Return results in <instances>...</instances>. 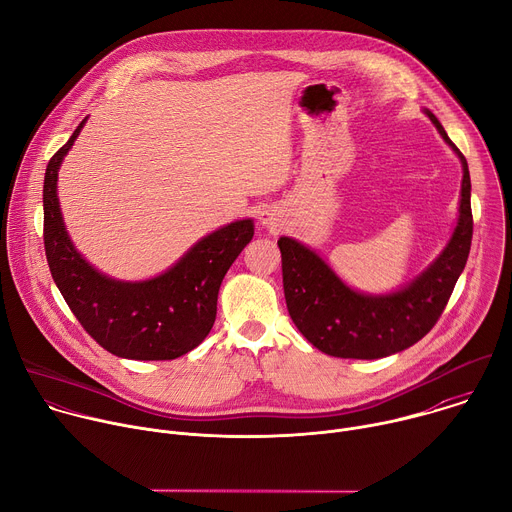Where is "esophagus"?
I'll return each mask as SVG.
<instances>
[{
  "instance_id": "esophagus-1",
  "label": "esophagus",
  "mask_w": 512,
  "mask_h": 512,
  "mask_svg": "<svg viewBox=\"0 0 512 512\" xmlns=\"http://www.w3.org/2000/svg\"><path fill=\"white\" fill-rule=\"evenodd\" d=\"M261 223H263V225H267V227L275 225V218H273V214H271L269 210H265V212L261 214Z\"/></svg>"
}]
</instances>
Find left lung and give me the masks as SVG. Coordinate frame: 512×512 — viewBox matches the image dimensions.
Wrapping results in <instances>:
<instances>
[{
  "label": "left lung",
  "mask_w": 512,
  "mask_h": 512,
  "mask_svg": "<svg viewBox=\"0 0 512 512\" xmlns=\"http://www.w3.org/2000/svg\"><path fill=\"white\" fill-rule=\"evenodd\" d=\"M425 113L464 168L458 227L446 251L425 273L397 294L362 296L346 287L308 247L287 237L277 241L287 312L308 342L330 356L371 360L413 346L440 320L466 267L474 229L468 162L435 115Z\"/></svg>",
  "instance_id": "left-lung-1"
}]
</instances>
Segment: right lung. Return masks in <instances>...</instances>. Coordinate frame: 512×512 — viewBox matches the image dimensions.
Returning a JSON list of instances; mask_svg holds the SVG:
<instances>
[{
    "instance_id": "right-lung-1",
    "label": "right lung",
    "mask_w": 512,
    "mask_h": 512,
    "mask_svg": "<svg viewBox=\"0 0 512 512\" xmlns=\"http://www.w3.org/2000/svg\"><path fill=\"white\" fill-rule=\"evenodd\" d=\"M85 119L50 158L44 176V251L54 283L91 338L115 356L172 360L196 348L216 318L218 287L253 239L237 221L198 241L160 277L123 283L97 273L72 247L56 198L58 168Z\"/></svg>"
}]
</instances>
